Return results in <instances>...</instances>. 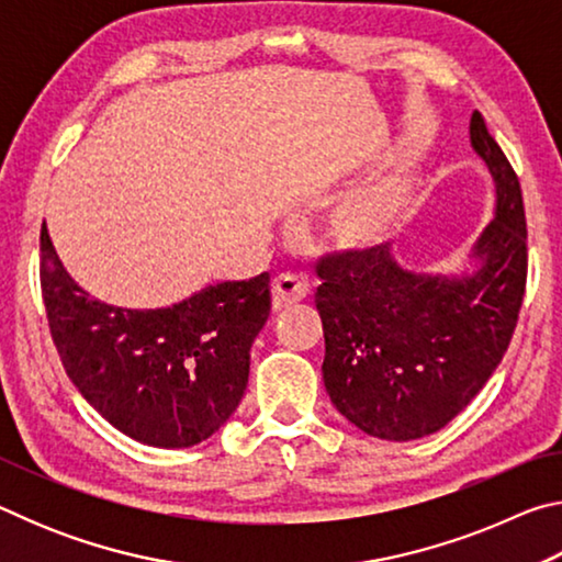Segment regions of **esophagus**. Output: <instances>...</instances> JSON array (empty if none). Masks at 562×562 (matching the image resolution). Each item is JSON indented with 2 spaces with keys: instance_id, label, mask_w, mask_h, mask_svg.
<instances>
[{
  "instance_id": "esophagus-1",
  "label": "esophagus",
  "mask_w": 562,
  "mask_h": 562,
  "mask_svg": "<svg viewBox=\"0 0 562 562\" xmlns=\"http://www.w3.org/2000/svg\"><path fill=\"white\" fill-rule=\"evenodd\" d=\"M310 294V282L300 278V274L282 272L272 280V307L288 310L292 304L302 302Z\"/></svg>"
}]
</instances>
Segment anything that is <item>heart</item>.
<instances>
[{
  "instance_id": "b5f03b06",
  "label": "heart",
  "mask_w": 562,
  "mask_h": 562,
  "mask_svg": "<svg viewBox=\"0 0 562 562\" xmlns=\"http://www.w3.org/2000/svg\"><path fill=\"white\" fill-rule=\"evenodd\" d=\"M404 211V195L394 186L376 188L351 201L337 217V231L349 243H369L384 235Z\"/></svg>"
}]
</instances>
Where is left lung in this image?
<instances>
[{"label": "left lung", "instance_id": "left-lung-1", "mask_svg": "<svg viewBox=\"0 0 562 562\" xmlns=\"http://www.w3.org/2000/svg\"><path fill=\"white\" fill-rule=\"evenodd\" d=\"M471 144L496 180V217L481 235V270L422 278L386 245L317 262L325 329L322 374L335 406L369 436L412 441L443 429L496 372L518 325L528 278L520 180L479 111Z\"/></svg>", "mask_w": 562, "mask_h": 562}]
</instances>
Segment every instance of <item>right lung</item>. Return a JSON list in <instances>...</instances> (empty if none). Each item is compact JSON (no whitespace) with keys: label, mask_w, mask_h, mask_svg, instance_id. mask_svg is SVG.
Listing matches in <instances>:
<instances>
[{"label":"right lung","mask_w":562,"mask_h":562,"mask_svg":"<svg viewBox=\"0 0 562 562\" xmlns=\"http://www.w3.org/2000/svg\"><path fill=\"white\" fill-rule=\"evenodd\" d=\"M52 339L81 396L131 439L186 449L231 418L250 376V347L270 317V274L221 282L168 310L93 300L40 235Z\"/></svg>","instance_id":"right-lung-1"}]
</instances>
